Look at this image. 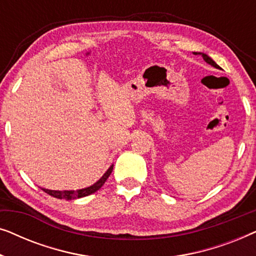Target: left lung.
<instances>
[{"label": "left lung", "instance_id": "8db88e82", "mask_svg": "<svg viewBox=\"0 0 256 256\" xmlns=\"http://www.w3.org/2000/svg\"><path fill=\"white\" fill-rule=\"evenodd\" d=\"M194 54H200L202 57V59H204V60L208 62V64H210L211 66H213V68H219V70H222V68H220V66L216 64V62L213 60V59L211 58V57H208V54H202V52H194Z\"/></svg>", "mask_w": 256, "mask_h": 256}]
</instances>
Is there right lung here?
Segmentation results:
<instances>
[{
    "mask_svg": "<svg viewBox=\"0 0 256 256\" xmlns=\"http://www.w3.org/2000/svg\"><path fill=\"white\" fill-rule=\"evenodd\" d=\"M113 166H110V169H108L106 172L104 174V176L88 188H80V190H76V191H74V190L59 191V190H48V188H42V190H43L44 192H46L48 194L52 196V197L58 198V199H66V200H72V199L86 197V196H90V194H94V192H96L101 186H102V185L104 184V182L107 180V178L110 176L112 171H113Z\"/></svg>",
    "mask_w": 256,
    "mask_h": 256,
    "instance_id": "add662e5",
    "label": "right lung"
}]
</instances>
